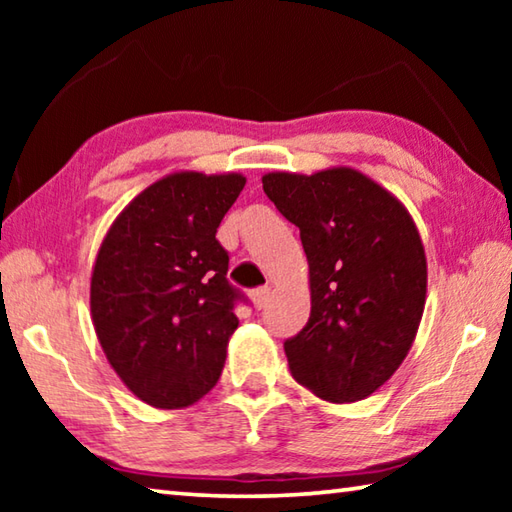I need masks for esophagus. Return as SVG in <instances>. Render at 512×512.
Listing matches in <instances>:
<instances>
[{
	"instance_id": "obj_1",
	"label": "esophagus",
	"mask_w": 512,
	"mask_h": 512,
	"mask_svg": "<svg viewBox=\"0 0 512 512\" xmlns=\"http://www.w3.org/2000/svg\"><path fill=\"white\" fill-rule=\"evenodd\" d=\"M250 300H253L255 309H264L268 305V300H271V287L255 289L253 293H250Z\"/></svg>"
}]
</instances>
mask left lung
Wrapping results in <instances>:
<instances>
[{
  "mask_svg": "<svg viewBox=\"0 0 512 512\" xmlns=\"http://www.w3.org/2000/svg\"><path fill=\"white\" fill-rule=\"evenodd\" d=\"M266 196L300 228L311 314L284 343L293 379L320 400H366L402 366L427 300V257L395 194L352 167L264 173Z\"/></svg>",
  "mask_w": 512,
  "mask_h": 512,
  "instance_id": "left-lung-1",
  "label": "left lung"
}]
</instances>
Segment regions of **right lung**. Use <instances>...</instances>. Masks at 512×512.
<instances>
[{
    "label": "right lung",
    "instance_id": "right-lung-1",
    "mask_svg": "<svg viewBox=\"0 0 512 512\" xmlns=\"http://www.w3.org/2000/svg\"><path fill=\"white\" fill-rule=\"evenodd\" d=\"M244 185L241 173H169L119 212L99 246L94 332L128 391L155 409L192 406L221 377L239 293L216 228Z\"/></svg>",
    "mask_w": 512,
    "mask_h": 512
}]
</instances>
